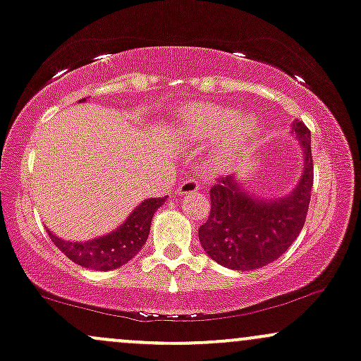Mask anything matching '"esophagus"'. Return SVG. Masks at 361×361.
Returning <instances> with one entry per match:
<instances>
[{
	"mask_svg": "<svg viewBox=\"0 0 361 361\" xmlns=\"http://www.w3.org/2000/svg\"><path fill=\"white\" fill-rule=\"evenodd\" d=\"M202 187L199 181L195 180V178H188V180H183L178 183L176 187V193L178 195H188V193H193L197 192Z\"/></svg>",
	"mask_w": 361,
	"mask_h": 361,
	"instance_id": "34e87169",
	"label": "esophagus"
}]
</instances>
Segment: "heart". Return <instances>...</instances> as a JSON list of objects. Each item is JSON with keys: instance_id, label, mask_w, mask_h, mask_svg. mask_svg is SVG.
<instances>
[{"instance_id": "1", "label": "heart", "mask_w": 361, "mask_h": 361, "mask_svg": "<svg viewBox=\"0 0 361 361\" xmlns=\"http://www.w3.org/2000/svg\"><path fill=\"white\" fill-rule=\"evenodd\" d=\"M187 128L193 137L202 138V140L224 137L223 147L236 149L255 133V120L252 116L236 118L233 109L207 104L190 111Z\"/></svg>"}]
</instances>
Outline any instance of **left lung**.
Returning <instances> with one entry per match:
<instances>
[{"label":"left lung","instance_id":"1","mask_svg":"<svg viewBox=\"0 0 361 361\" xmlns=\"http://www.w3.org/2000/svg\"><path fill=\"white\" fill-rule=\"evenodd\" d=\"M291 133L302 142L303 174L288 195L277 200L248 195L235 176L217 180L211 188V212L200 226L199 240L205 253L235 271H252L279 259L298 238L307 219L314 187L310 130L293 121Z\"/></svg>","mask_w":361,"mask_h":361}]
</instances>
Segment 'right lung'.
Segmentation results:
<instances>
[{
	"instance_id": "obj_1",
	"label": "right lung",
	"mask_w": 361,
	"mask_h": 361,
	"mask_svg": "<svg viewBox=\"0 0 361 361\" xmlns=\"http://www.w3.org/2000/svg\"><path fill=\"white\" fill-rule=\"evenodd\" d=\"M164 200L166 197L144 200L133 209L120 228L89 241H66L54 236L49 229L47 233L51 241L75 264L92 271H111L132 260L140 252L149 236L154 212L164 204Z\"/></svg>"
}]
</instances>
